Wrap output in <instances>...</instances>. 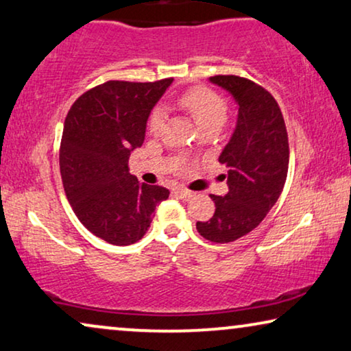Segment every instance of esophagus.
Instances as JSON below:
<instances>
[{
    "label": "esophagus",
    "instance_id": "esophagus-1",
    "mask_svg": "<svg viewBox=\"0 0 351 351\" xmlns=\"http://www.w3.org/2000/svg\"><path fill=\"white\" fill-rule=\"evenodd\" d=\"M175 194L180 197V199H182V200H187V199H191L192 195H194V192L192 191H187V189H182V187H176V189L173 191Z\"/></svg>",
    "mask_w": 351,
    "mask_h": 351
}]
</instances>
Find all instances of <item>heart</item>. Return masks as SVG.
I'll use <instances>...</instances> for the list:
<instances>
[{"instance_id":"b5f03b06","label":"heart","mask_w":351,"mask_h":351,"mask_svg":"<svg viewBox=\"0 0 351 351\" xmlns=\"http://www.w3.org/2000/svg\"><path fill=\"white\" fill-rule=\"evenodd\" d=\"M180 105L191 112L199 128L208 125H223L227 114V103L218 93L206 87H194L182 93ZM165 111L162 108L152 111L149 117V130L159 133L164 127Z\"/></svg>"}]
</instances>
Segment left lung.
I'll return each mask as SVG.
<instances>
[{
    "instance_id": "left-lung-1",
    "label": "left lung",
    "mask_w": 351,
    "mask_h": 351,
    "mask_svg": "<svg viewBox=\"0 0 351 351\" xmlns=\"http://www.w3.org/2000/svg\"><path fill=\"white\" fill-rule=\"evenodd\" d=\"M208 81L234 98L237 124L219 154L229 192L211 195L215 215L199 221L197 230L215 243H229L256 229L278 200L288 175V133L278 103L265 88L239 76Z\"/></svg>"
}]
</instances>
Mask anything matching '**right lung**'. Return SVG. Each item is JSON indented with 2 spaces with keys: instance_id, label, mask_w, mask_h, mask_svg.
Wrapping results in <instances>:
<instances>
[{
  "instance_id": "add662e5",
  "label": "right lung",
  "mask_w": 351,
  "mask_h": 351,
  "mask_svg": "<svg viewBox=\"0 0 351 351\" xmlns=\"http://www.w3.org/2000/svg\"><path fill=\"white\" fill-rule=\"evenodd\" d=\"M173 79L108 81L73 103L63 127L60 173L79 221L101 240L127 246L143 239L169 189L128 173L156 103Z\"/></svg>"
}]
</instances>
